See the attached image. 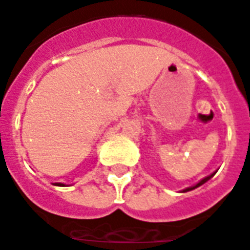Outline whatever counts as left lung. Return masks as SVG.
Masks as SVG:
<instances>
[{
  "label": "left lung",
  "mask_w": 250,
  "mask_h": 250,
  "mask_svg": "<svg viewBox=\"0 0 250 250\" xmlns=\"http://www.w3.org/2000/svg\"><path fill=\"white\" fill-rule=\"evenodd\" d=\"M214 175V173H213ZM213 175H210V176H208V177H205V179H203V180H201L200 183H197V184H196L195 187H191V188H187V189H184V192H188V191H192V189H195V188H197V187H200V186H203V184H204L205 182H208V180H209L210 177L213 176Z\"/></svg>",
  "instance_id": "obj_1"
}]
</instances>
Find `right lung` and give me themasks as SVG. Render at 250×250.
Masks as SVG:
<instances>
[{"label":"right lung","instance_id":"obj_1","mask_svg":"<svg viewBox=\"0 0 250 250\" xmlns=\"http://www.w3.org/2000/svg\"><path fill=\"white\" fill-rule=\"evenodd\" d=\"M57 186H63V184H57Z\"/></svg>","mask_w":250,"mask_h":250}]
</instances>
